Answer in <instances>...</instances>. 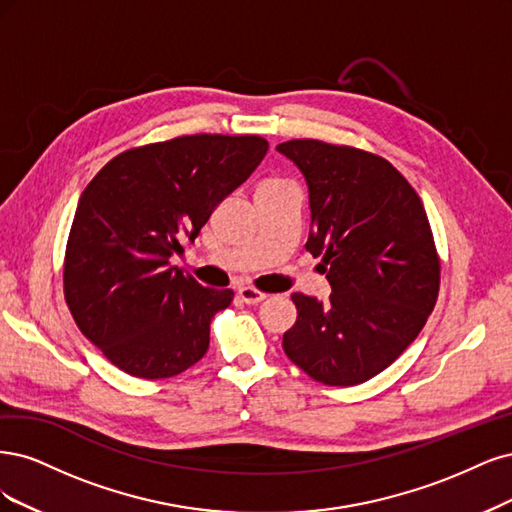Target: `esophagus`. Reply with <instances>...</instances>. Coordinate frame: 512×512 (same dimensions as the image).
I'll return each mask as SVG.
<instances>
[{
  "label": "esophagus",
  "mask_w": 512,
  "mask_h": 512,
  "mask_svg": "<svg viewBox=\"0 0 512 512\" xmlns=\"http://www.w3.org/2000/svg\"><path fill=\"white\" fill-rule=\"evenodd\" d=\"M238 295H240V300H242L244 304H253V306L268 298L266 293L255 289V287H240V289H238Z\"/></svg>",
  "instance_id": "obj_1"
}]
</instances>
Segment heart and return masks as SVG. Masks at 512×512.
Here are the masks:
<instances>
[{"mask_svg": "<svg viewBox=\"0 0 512 512\" xmlns=\"http://www.w3.org/2000/svg\"><path fill=\"white\" fill-rule=\"evenodd\" d=\"M266 183H276V180H266Z\"/></svg>", "mask_w": 512, "mask_h": 512, "instance_id": "heart-1", "label": "heart"}]
</instances>
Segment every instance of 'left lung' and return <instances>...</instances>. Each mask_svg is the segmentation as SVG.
<instances>
[{"label": "left lung", "mask_w": 512, "mask_h": 512, "mask_svg": "<svg viewBox=\"0 0 512 512\" xmlns=\"http://www.w3.org/2000/svg\"><path fill=\"white\" fill-rule=\"evenodd\" d=\"M306 178V251L332 293H293L295 325L283 349L329 387L370 381L419 336L434 310L440 259L421 197L383 157L321 140L276 146Z\"/></svg>", "instance_id": "obj_1"}]
</instances>
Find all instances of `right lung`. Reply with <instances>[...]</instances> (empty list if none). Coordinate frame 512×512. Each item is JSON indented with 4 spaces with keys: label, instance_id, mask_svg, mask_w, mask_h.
Returning <instances> with one entry per match:
<instances>
[{
    "label": "right lung",
    "instance_id": "obj_1",
    "mask_svg": "<svg viewBox=\"0 0 512 512\" xmlns=\"http://www.w3.org/2000/svg\"><path fill=\"white\" fill-rule=\"evenodd\" d=\"M266 153L261 136H180L129 148L82 191L63 293L80 332L119 370L155 381L206 355L210 321L234 291L202 287L170 257Z\"/></svg>",
    "mask_w": 512,
    "mask_h": 512
}]
</instances>
